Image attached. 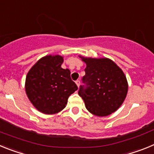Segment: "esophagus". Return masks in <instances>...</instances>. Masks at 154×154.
Instances as JSON below:
<instances>
[{"label": "esophagus", "instance_id": "1", "mask_svg": "<svg viewBox=\"0 0 154 154\" xmlns=\"http://www.w3.org/2000/svg\"><path fill=\"white\" fill-rule=\"evenodd\" d=\"M75 83H76V85H77V86H79L80 85V80H76L75 81Z\"/></svg>", "mask_w": 154, "mask_h": 154}]
</instances>
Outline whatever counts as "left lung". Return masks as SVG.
<instances>
[{"label":"left lung","instance_id":"left-lung-1","mask_svg":"<svg viewBox=\"0 0 154 154\" xmlns=\"http://www.w3.org/2000/svg\"><path fill=\"white\" fill-rule=\"evenodd\" d=\"M86 64L85 75L79 95L91 113L106 116L114 112L124 101L128 90L123 71L108 58H82Z\"/></svg>","mask_w":154,"mask_h":154}]
</instances>
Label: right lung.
Here are the masks:
<instances>
[{
  "label": "right lung",
  "instance_id": "obj_1",
  "mask_svg": "<svg viewBox=\"0 0 154 154\" xmlns=\"http://www.w3.org/2000/svg\"><path fill=\"white\" fill-rule=\"evenodd\" d=\"M63 58L48 55L30 69L25 81L27 96L35 108L45 114L60 112L69 96L78 89L69 69L61 67Z\"/></svg>",
  "mask_w": 154,
  "mask_h": 154
}]
</instances>
